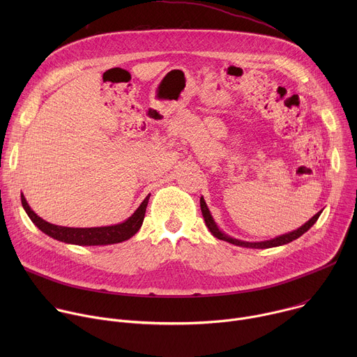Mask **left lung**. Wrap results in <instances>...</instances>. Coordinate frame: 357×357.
I'll return each mask as SVG.
<instances>
[{
  "label": "left lung",
  "instance_id": "left-lung-1",
  "mask_svg": "<svg viewBox=\"0 0 357 357\" xmlns=\"http://www.w3.org/2000/svg\"><path fill=\"white\" fill-rule=\"evenodd\" d=\"M200 209H202V215H203V219H205V223L208 226V229L211 230V233L218 237L219 240H225L227 243H231L234 245H240V247H248V248H270V247H278V245H282V244H288L294 240H296L298 237H301L305 231H308L315 223L317 220L319 219L321 212H318L315 216H312L307 223L302 225L301 227H298L296 230H292L289 233H285V234H281V236H277L275 238H271V240H266V241H244V240H238V238H234L229 234H226L225 231H222L216 222L213 220V216L211 215V211L206 205L205 199H203V196L200 197Z\"/></svg>",
  "mask_w": 357,
  "mask_h": 357
}]
</instances>
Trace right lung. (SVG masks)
<instances>
[{
    "label": "right lung",
    "instance_id": "1",
    "mask_svg": "<svg viewBox=\"0 0 357 357\" xmlns=\"http://www.w3.org/2000/svg\"><path fill=\"white\" fill-rule=\"evenodd\" d=\"M148 195L138 206V209L123 223L113 225V226H103V227H63L56 226L43 220L39 218L28 205L25 196L21 193L22 206L32 220V223L45 234L52 237L55 240L68 243V244H77V245H107L126 241L131 238L141 227L146 211V205L149 200Z\"/></svg>",
    "mask_w": 357,
    "mask_h": 357
}]
</instances>
